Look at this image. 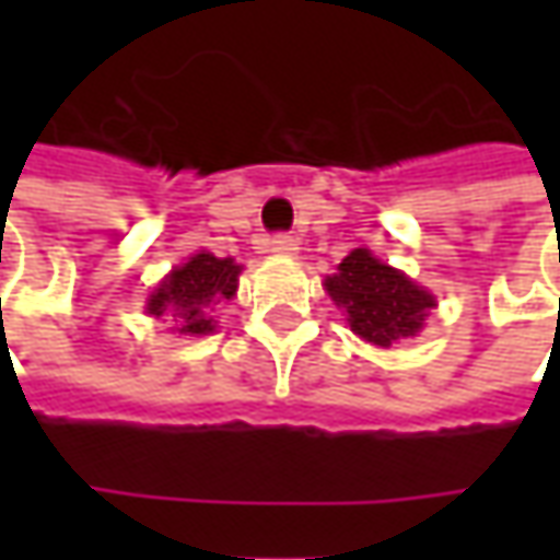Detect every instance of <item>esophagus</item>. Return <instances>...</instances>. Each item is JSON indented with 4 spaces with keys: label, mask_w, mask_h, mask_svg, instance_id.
<instances>
[{
    "label": "esophagus",
    "mask_w": 560,
    "mask_h": 560,
    "mask_svg": "<svg viewBox=\"0 0 560 560\" xmlns=\"http://www.w3.org/2000/svg\"><path fill=\"white\" fill-rule=\"evenodd\" d=\"M268 248L273 255H295L299 252V240L290 236V233H277V236H270Z\"/></svg>",
    "instance_id": "34e87169"
}]
</instances>
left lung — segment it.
<instances>
[{
	"instance_id": "1",
	"label": "left lung",
	"mask_w": 560,
	"mask_h": 560,
	"mask_svg": "<svg viewBox=\"0 0 560 560\" xmlns=\"http://www.w3.org/2000/svg\"><path fill=\"white\" fill-rule=\"evenodd\" d=\"M327 292L349 314V327L374 346H393L396 339L415 336L433 308V295L420 290L396 268L376 261L368 248H355L342 258Z\"/></svg>"
}]
</instances>
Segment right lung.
Returning <instances> with one entry per match:
<instances>
[{"instance_id":"1","label":"right lung","mask_w":560,"mask_h":560,"mask_svg":"<svg viewBox=\"0 0 560 560\" xmlns=\"http://www.w3.org/2000/svg\"><path fill=\"white\" fill-rule=\"evenodd\" d=\"M240 270L243 268L233 265V258H214L208 252H199L184 268L171 270L162 287L149 295V314L162 317L164 312H174V317L180 320V334H211L214 320L208 317V312L221 299H233Z\"/></svg>"}]
</instances>
